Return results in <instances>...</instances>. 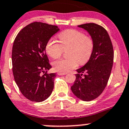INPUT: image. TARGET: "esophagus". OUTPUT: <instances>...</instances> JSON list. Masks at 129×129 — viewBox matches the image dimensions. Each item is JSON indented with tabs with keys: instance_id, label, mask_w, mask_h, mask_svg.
<instances>
[{
	"instance_id": "obj_1",
	"label": "esophagus",
	"mask_w": 129,
	"mask_h": 129,
	"mask_svg": "<svg viewBox=\"0 0 129 129\" xmlns=\"http://www.w3.org/2000/svg\"><path fill=\"white\" fill-rule=\"evenodd\" d=\"M57 74L59 75H66V73H63V72H59L57 73Z\"/></svg>"
}]
</instances>
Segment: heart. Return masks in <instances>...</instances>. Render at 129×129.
Masks as SVG:
<instances>
[{
	"label": "heart",
	"instance_id": "b5f03b06",
	"mask_svg": "<svg viewBox=\"0 0 129 129\" xmlns=\"http://www.w3.org/2000/svg\"><path fill=\"white\" fill-rule=\"evenodd\" d=\"M60 43L50 40L46 46V51L49 56L57 59L62 55L63 49L70 48L69 58L62 59L53 63L54 68L57 71L66 73L76 68L78 63L83 65L90 59L93 53L94 43L89 36L76 29H67L59 35Z\"/></svg>",
	"mask_w": 129,
	"mask_h": 129
}]
</instances>
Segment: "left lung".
Wrapping results in <instances>:
<instances>
[{"instance_id": "8db88e82", "label": "left lung", "mask_w": 129, "mask_h": 129, "mask_svg": "<svg viewBox=\"0 0 129 129\" xmlns=\"http://www.w3.org/2000/svg\"><path fill=\"white\" fill-rule=\"evenodd\" d=\"M78 26L88 33L94 47L87 63L77 70L71 89L78 98L89 101L98 97L106 86L113 65V47L108 32L101 26L90 23Z\"/></svg>"}]
</instances>
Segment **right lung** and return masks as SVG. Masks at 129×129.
<instances>
[{"label":"right lung","instance_id":"add662e5","mask_svg":"<svg viewBox=\"0 0 129 129\" xmlns=\"http://www.w3.org/2000/svg\"><path fill=\"white\" fill-rule=\"evenodd\" d=\"M59 30L57 26L33 22L24 27L13 42V77L21 93L30 101H44L53 90L56 75L47 73L51 66L46 53V46Z\"/></svg>","mask_w":129,"mask_h":129}]
</instances>
